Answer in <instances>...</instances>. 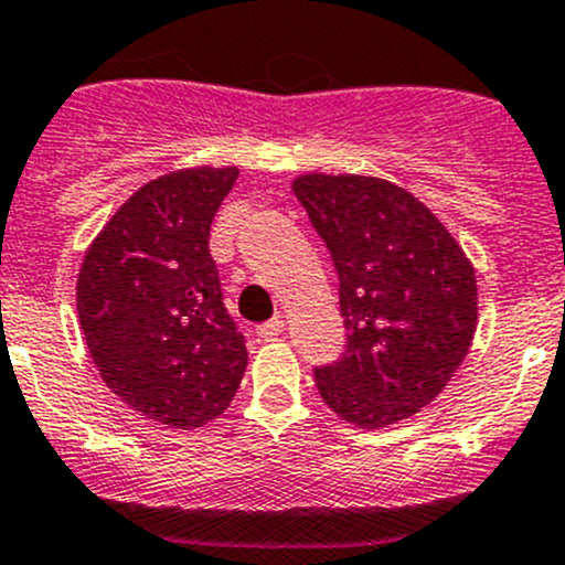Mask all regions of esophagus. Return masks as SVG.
<instances>
[{"instance_id": "1", "label": "esophagus", "mask_w": 565, "mask_h": 565, "mask_svg": "<svg viewBox=\"0 0 565 565\" xmlns=\"http://www.w3.org/2000/svg\"><path fill=\"white\" fill-rule=\"evenodd\" d=\"M282 332H285V321H282V318H271V321L260 323V327H258V334H260V338H264V340L280 338Z\"/></svg>"}]
</instances>
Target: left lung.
Returning a JSON list of instances; mask_svg holds the SVG:
<instances>
[{"mask_svg":"<svg viewBox=\"0 0 565 565\" xmlns=\"http://www.w3.org/2000/svg\"><path fill=\"white\" fill-rule=\"evenodd\" d=\"M338 271L345 351L316 367L323 404L360 428L417 415L470 351L478 285L465 249L406 189L310 172L294 181Z\"/></svg>","mask_w":565,"mask_h":565,"instance_id":"obj_1","label":"left lung"}]
</instances>
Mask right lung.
<instances>
[{
    "instance_id": "right-lung-1",
    "label": "right lung",
    "mask_w": 565,
    "mask_h": 565,
    "mask_svg": "<svg viewBox=\"0 0 565 565\" xmlns=\"http://www.w3.org/2000/svg\"><path fill=\"white\" fill-rule=\"evenodd\" d=\"M236 178V167H192L145 183L82 260L76 310L95 367L161 426L186 431L220 417L247 371L209 249Z\"/></svg>"
}]
</instances>
